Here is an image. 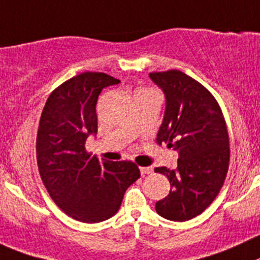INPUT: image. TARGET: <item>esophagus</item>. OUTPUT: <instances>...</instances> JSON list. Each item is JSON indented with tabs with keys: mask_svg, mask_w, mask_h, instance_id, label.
Wrapping results in <instances>:
<instances>
[{
	"mask_svg": "<svg viewBox=\"0 0 260 260\" xmlns=\"http://www.w3.org/2000/svg\"><path fill=\"white\" fill-rule=\"evenodd\" d=\"M140 172H141L142 176H145V174H151L152 168H150V167H141V168H140Z\"/></svg>",
	"mask_w": 260,
	"mask_h": 260,
	"instance_id": "1",
	"label": "esophagus"
}]
</instances>
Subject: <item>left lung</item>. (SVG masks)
<instances>
[{
	"mask_svg": "<svg viewBox=\"0 0 260 260\" xmlns=\"http://www.w3.org/2000/svg\"><path fill=\"white\" fill-rule=\"evenodd\" d=\"M166 94V113L156 136L178 152V167L155 168L171 182L168 196L156 201L157 214L185 222L201 214L219 193L230 164V138L217 100L179 70L150 73Z\"/></svg>",
	"mask_w": 260,
	"mask_h": 260,
	"instance_id": "left-lung-1",
	"label": "left lung"
}]
</instances>
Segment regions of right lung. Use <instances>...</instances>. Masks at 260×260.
<instances>
[{
  "mask_svg": "<svg viewBox=\"0 0 260 260\" xmlns=\"http://www.w3.org/2000/svg\"><path fill=\"white\" fill-rule=\"evenodd\" d=\"M119 82L105 73L75 75L51 92L41 114L36 150L43 185L65 214L84 223L113 217L141 176L132 161L99 160L86 150L97 133L99 94Z\"/></svg>",
  "mask_w": 260,
  "mask_h": 260,
  "instance_id": "1",
  "label": "right lung"
}]
</instances>
